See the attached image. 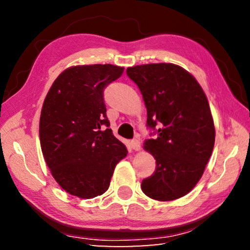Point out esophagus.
Instances as JSON below:
<instances>
[{"mask_svg": "<svg viewBox=\"0 0 250 250\" xmlns=\"http://www.w3.org/2000/svg\"><path fill=\"white\" fill-rule=\"evenodd\" d=\"M130 145H131V147H132V149L135 151H139L141 149V142L139 139H134V140L130 142Z\"/></svg>", "mask_w": 250, "mask_h": 250, "instance_id": "34e87169", "label": "esophagus"}]
</instances>
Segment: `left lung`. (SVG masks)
<instances>
[{"mask_svg":"<svg viewBox=\"0 0 250 250\" xmlns=\"http://www.w3.org/2000/svg\"><path fill=\"white\" fill-rule=\"evenodd\" d=\"M126 75L143 96L147 125L158 126V137L143 143L156 168L142 191L156 201L177 200L195 188L214 149L208 100L194 76L171 62L129 67Z\"/></svg>","mask_w":250,"mask_h":250,"instance_id":"1","label":"left lung"}]
</instances>
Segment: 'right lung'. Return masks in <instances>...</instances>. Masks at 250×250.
Here are the masks:
<instances>
[{
	"label": "right lung",
	"instance_id": "right-lung-1",
	"mask_svg": "<svg viewBox=\"0 0 250 250\" xmlns=\"http://www.w3.org/2000/svg\"><path fill=\"white\" fill-rule=\"evenodd\" d=\"M124 67L71 66L55 79L42 107L40 140L45 162L58 185L79 198L107 191L125 146L109 129L104 89Z\"/></svg>",
	"mask_w": 250,
	"mask_h": 250
}]
</instances>
